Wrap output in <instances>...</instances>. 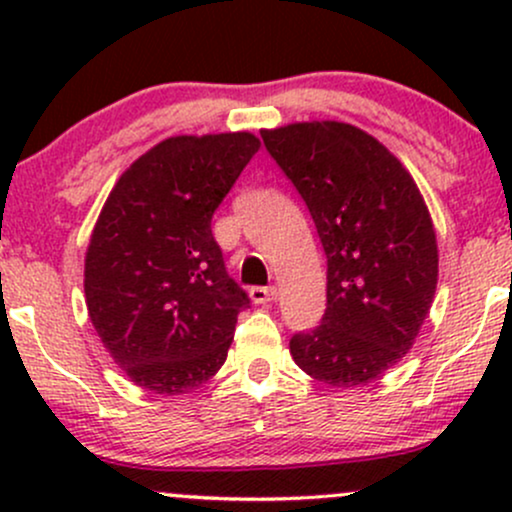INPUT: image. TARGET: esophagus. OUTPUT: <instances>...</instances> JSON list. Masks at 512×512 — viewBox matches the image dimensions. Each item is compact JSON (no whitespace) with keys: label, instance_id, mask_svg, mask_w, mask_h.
<instances>
[{"label":"esophagus","instance_id":"esophagus-1","mask_svg":"<svg viewBox=\"0 0 512 512\" xmlns=\"http://www.w3.org/2000/svg\"><path fill=\"white\" fill-rule=\"evenodd\" d=\"M250 298H252V303H257V305L272 303V301H276V289L274 286H252Z\"/></svg>","mask_w":512,"mask_h":512}]
</instances>
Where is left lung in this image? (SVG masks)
<instances>
[{"mask_svg":"<svg viewBox=\"0 0 512 512\" xmlns=\"http://www.w3.org/2000/svg\"><path fill=\"white\" fill-rule=\"evenodd\" d=\"M267 151L308 204L327 255L322 325L291 356L332 387L373 383L414 346L438 284L431 214L409 170L346 122L262 129Z\"/></svg>","mask_w":512,"mask_h":512,"instance_id":"obj_1","label":"left lung"}]
</instances>
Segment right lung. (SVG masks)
I'll return each instance as SVG.
<instances>
[{
	"label": "right lung",
	"mask_w": 512,
	"mask_h": 512,
	"mask_svg": "<svg viewBox=\"0 0 512 512\" xmlns=\"http://www.w3.org/2000/svg\"><path fill=\"white\" fill-rule=\"evenodd\" d=\"M257 149L250 132L168 137L105 199L86 250V308L144 390L185 395L226 361L250 298L226 272L211 216Z\"/></svg>",
	"instance_id": "obj_1"
}]
</instances>
